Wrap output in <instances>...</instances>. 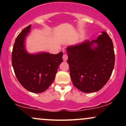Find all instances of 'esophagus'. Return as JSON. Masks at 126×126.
I'll return each mask as SVG.
<instances>
[{
  "mask_svg": "<svg viewBox=\"0 0 126 126\" xmlns=\"http://www.w3.org/2000/svg\"><path fill=\"white\" fill-rule=\"evenodd\" d=\"M67 59H68V57H67V55H66V54H63V61L66 62V61H67Z\"/></svg>",
  "mask_w": 126,
  "mask_h": 126,
  "instance_id": "obj_1",
  "label": "esophagus"
}]
</instances>
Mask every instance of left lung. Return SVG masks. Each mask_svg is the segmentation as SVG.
I'll list each match as a JSON object with an SVG mask.
<instances>
[{
  "instance_id": "left-lung-1",
  "label": "left lung",
  "mask_w": 126,
  "mask_h": 126,
  "mask_svg": "<svg viewBox=\"0 0 126 126\" xmlns=\"http://www.w3.org/2000/svg\"><path fill=\"white\" fill-rule=\"evenodd\" d=\"M66 51L70 78L75 87L91 93L106 84L115 63L113 43L107 33L102 31L96 40L69 46Z\"/></svg>"
}]
</instances>
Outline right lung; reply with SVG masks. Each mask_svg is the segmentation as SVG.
<instances>
[{
    "instance_id": "1",
    "label": "right lung",
    "mask_w": 126,
    "mask_h": 126,
    "mask_svg": "<svg viewBox=\"0 0 126 126\" xmlns=\"http://www.w3.org/2000/svg\"><path fill=\"white\" fill-rule=\"evenodd\" d=\"M31 25L21 32L12 50V63L16 77L22 86L33 93L47 90L54 81L63 52L56 54L46 52L30 54L25 48V38Z\"/></svg>"
}]
</instances>
